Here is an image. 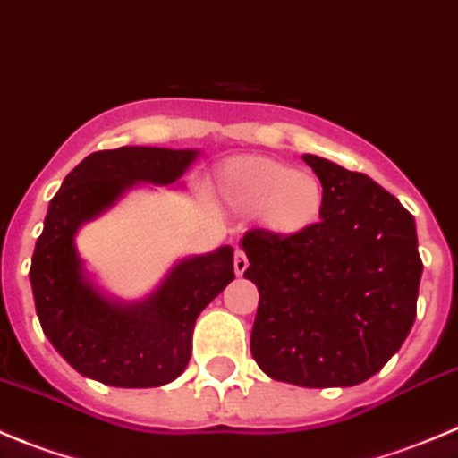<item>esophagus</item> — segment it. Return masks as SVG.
Segmentation results:
<instances>
[{
  "instance_id": "34e87169",
  "label": "esophagus",
  "mask_w": 458,
  "mask_h": 458,
  "mask_svg": "<svg viewBox=\"0 0 458 458\" xmlns=\"http://www.w3.org/2000/svg\"><path fill=\"white\" fill-rule=\"evenodd\" d=\"M233 265H234V274L237 276H244V271L249 269V258H246V253L242 249H234V259H233Z\"/></svg>"
}]
</instances>
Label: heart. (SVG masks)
<instances>
[{
  "label": "heart",
  "instance_id": "heart-1",
  "mask_svg": "<svg viewBox=\"0 0 458 458\" xmlns=\"http://www.w3.org/2000/svg\"><path fill=\"white\" fill-rule=\"evenodd\" d=\"M221 199L259 221L278 237H296L319 224L327 189L315 173L294 171L269 157H233L219 168Z\"/></svg>",
  "mask_w": 458,
  "mask_h": 458
}]
</instances>
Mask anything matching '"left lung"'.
I'll return each instance as SVG.
<instances>
[{
    "label": "left lung",
    "mask_w": 458,
    "mask_h": 458,
    "mask_svg": "<svg viewBox=\"0 0 458 458\" xmlns=\"http://www.w3.org/2000/svg\"><path fill=\"white\" fill-rule=\"evenodd\" d=\"M327 203L296 237L249 230L244 278L259 292L250 353L267 377L347 388L399 352L418 312L422 259L415 219L365 173L303 155Z\"/></svg>",
    "instance_id": "left-lung-1"
}]
</instances>
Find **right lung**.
I'll return each mask as SVG.
<instances>
[{
    "label": "right lung",
    "instance_id": "add662e5",
    "mask_svg": "<svg viewBox=\"0 0 458 458\" xmlns=\"http://www.w3.org/2000/svg\"><path fill=\"white\" fill-rule=\"evenodd\" d=\"M199 150L125 146L93 152L49 200L31 258V290L47 340L80 374L116 388H157L184 372L196 319L234 278L233 249L180 259L137 303L102 294L89 280L75 234L141 182L173 184Z\"/></svg>",
    "mask_w": 458,
    "mask_h": 458
}]
</instances>
